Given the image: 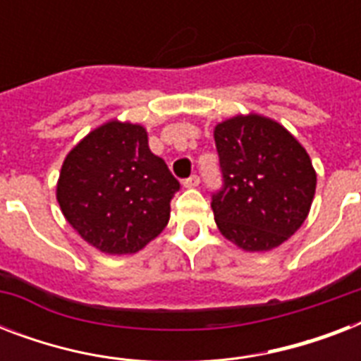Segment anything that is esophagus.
Here are the masks:
<instances>
[{
    "mask_svg": "<svg viewBox=\"0 0 361 361\" xmlns=\"http://www.w3.org/2000/svg\"><path fill=\"white\" fill-rule=\"evenodd\" d=\"M198 183H200V178H198L197 174L189 176L187 180H183V187H187V189H192V187H198Z\"/></svg>",
    "mask_w": 361,
    "mask_h": 361,
    "instance_id": "esophagus-1",
    "label": "esophagus"
}]
</instances>
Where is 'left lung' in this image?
<instances>
[{"instance_id": "8db88e82", "label": "left lung", "mask_w": 361, "mask_h": 361, "mask_svg": "<svg viewBox=\"0 0 361 361\" xmlns=\"http://www.w3.org/2000/svg\"><path fill=\"white\" fill-rule=\"evenodd\" d=\"M223 185L212 195L223 236L245 251H269L302 226L317 174L307 152L279 123L236 116L215 127Z\"/></svg>"}]
</instances>
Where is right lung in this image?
Returning a JSON list of instances; mask_svg holds the SVG:
<instances>
[{"mask_svg":"<svg viewBox=\"0 0 361 361\" xmlns=\"http://www.w3.org/2000/svg\"><path fill=\"white\" fill-rule=\"evenodd\" d=\"M180 191L140 125L109 121L65 159L58 202L87 243L109 255H130L161 234L170 200Z\"/></svg>","mask_w":361,"mask_h":361,"instance_id":"right-lung-1","label":"right lung"}]
</instances>
